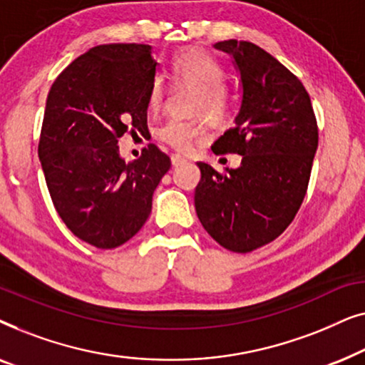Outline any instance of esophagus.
Returning <instances> with one entry per match:
<instances>
[{
    "instance_id": "esophagus-1",
    "label": "esophagus",
    "mask_w": 365,
    "mask_h": 365,
    "mask_svg": "<svg viewBox=\"0 0 365 365\" xmlns=\"http://www.w3.org/2000/svg\"><path fill=\"white\" fill-rule=\"evenodd\" d=\"M171 163H173V166H181L182 163H186V158H182L181 154H173Z\"/></svg>"
}]
</instances>
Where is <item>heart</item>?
I'll return each mask as SVG.
<instances>
[{"label":"heart","mask_w":365,"mask_h":365,"mask_svg":"<svg viewBox=\"0 0 365 365\" xmlns=\"http://www.w3.org/2000/svg\"><path fill=\"white\" fill-rule=\"evenodd\" d=\"M173 74L179 84L194 88L191 109L204 113L211 119L224 116L229 106V93L224 86L222 64L207 51L199 48H187L179 51L173 59ZM164 98V83L156 76L149 86L148 101L151 108H158ZM156 138L179 151H187L194 144L202 141L206 129L199 119L169 118L156 128Z\"/></svg>","instance_id":"obj_1"}]
</instances>
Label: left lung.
I'll use <instances>...</instances> for the list:
<instances>
[{"instance_id": "obj_1", "label": "left lung", "mask_w": 365, "mask_h": 365, "mask_svg": "<svg viewBox=\"0 0 365 365\" xmlns=\"http://www.w3.org/2000/svg\"><path fill=\"white\" fill-rule=\"evenodd\" d=\"M232 58L241 103L234 126L212 144L216 154L237 153V169L217 173L197 163L194 192L199 221L232 252H251L286 231L306 196L317 123L302 83L276 58L249 41L214 44Z\"/></svg>"}]
</instances>
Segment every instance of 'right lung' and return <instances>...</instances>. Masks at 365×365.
I'll return each instance as SVG.
<instances>
[{"mask_svg":"<svg viewBox=\"0 0 365 365\" xmlns=\"http://www.w3.org/2000/svg\"><path fill=\"white\" fill-rule=\"evenodd\" d=\"M158 63L148 44H101L69 64L48 93L38 154L59 217L81 241L114 249L151 214L171 168L154 144L126 163L118 139L148 129Z\"/></svg>","mask_w":365,"mask_h":365,"instance_id":"add662e5","label":"right lung"}]
</instances>
